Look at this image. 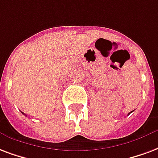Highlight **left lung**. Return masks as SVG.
Instances as JSON below:
<instances>
[{
    "mask_svg": "<svg viewBox=\"0 0 158 158\" xmlns=\"http://www.w3.org/2000/svg\"><path fill=\"white\" fill-rule=\"evenodd\" d=\"M131 112H132V111H131ZM128 115H130V113H129V114H128Z\"/></svg>",
    "mask_w": 158,
    "mask_h": 158,
    "instance_id": "obj_1",
    "label": "left lung"
}]
</instances>
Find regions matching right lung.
<instances>
[{"label":"right lung","mask_w":158,"mask_h":158,"mask_svg":"<svg viewBox=\"0 0 158 158\" xmlns=\"http://www.w3.org/2000/svg\"><path fill=\"white\" fill-rule=\"evenodd\" d=\"M22 113H23V114H24V113H23V112H22Z\"/></svg>","instance_id":"right-lung-1"}]
</instances>
